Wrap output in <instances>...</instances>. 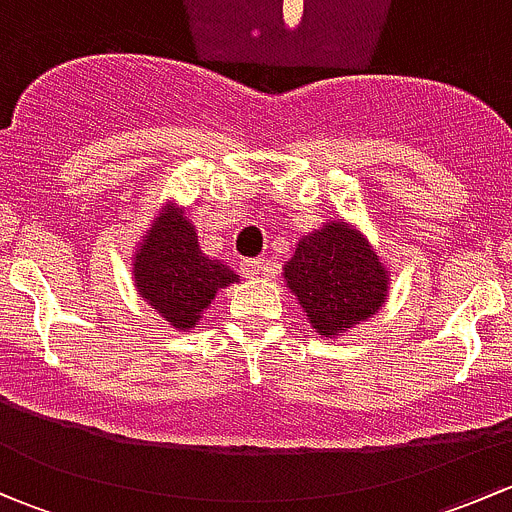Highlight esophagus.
Returning a JSON list of instances; mask_svg holds the SVG:
<instances>
[{
	"label": "esophagus",
	"mask_w": 512,
	"mask_h": 512,
	"mask_svg": "<svg viewBox=\"0 0 512 512\" xmlns=\"http://www.w3.org/2000/svg\"><path fill=\"white\" fill-rule=\"evenodd\" d=\"M240 270L250 280H257V277H262L267 272V260H262V257H257V260H242Z\"/></svg>",
	"instance_id": "1"
}]
</instances>
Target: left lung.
<instances>
[{"label": "left lung", "mask_w": 512, "mask_h": 512, "mask_svg": "<svg viewBox=\"0 0 512 512\" xmlns=\"http://www.w3.org/2000/svg\"><path fill=\"white\" fill-rule=\"evenodd\" d=\"M285 280L322 337H339L366 322L389 297L384 262L354 225L339 220L299 240Z\"/></svg>", "instance_id": "left-lung-1"}]
</instances>
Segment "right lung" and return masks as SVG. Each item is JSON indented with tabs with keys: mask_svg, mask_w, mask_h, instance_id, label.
<instances>
[{
	"mask_svg": "<svg viewBox=\"0 0 512 512\" xmlns=\"http://www.w3.org/2000/svg\"><path fill=\"white\" fill-rule=\"evenodd\" d=\"M133 280L143 299L170 327L193 329L220 289L240 277L205 255L195 225L173 203L165 205L138 242Z\"/></svg>",
	"mask_w": 512,
	"mask_h": 512,
	"instance_id": "obj_1",
	"label": "right lung"
}]
</instances>
